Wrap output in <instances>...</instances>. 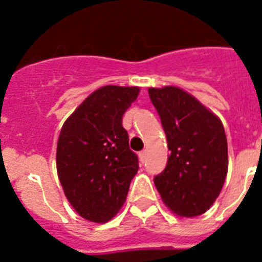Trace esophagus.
I'll return each instance as SVG.
<instances>
[{"label":"esophagus","mask_w":262,"mask_h":262,"mask_svg":"<svg viewBox=\"0 0 262 262\" xmlns=\"http://www.w3.org/2000/svg\"><path fill=\"white\" fill-rule=\"evenodd\" d=\"M145 157H147V154H145V151H142L140 154H139V160H140V163H144L145 161Z\"/></svg>","instance_id":"esophagus-1"}]
</instances>
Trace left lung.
Returning <instances> with one entry per match:
<instances>
[{
	"label": "left lung",
	"instance_id": "left-lung-1",
	"mask_svg": "<svg viewBox=\"0 0 262 262\" xmlns=\"http://www.w3.org/2000/svg\"><path fill=\"white\" fill-rule=\"evenodd\" d=\"M163 124L170 155L155 177L163 202L174 214H205L221 194L228 170V147L222 120L177 86L148 88Z\"/></svg>",
	"mask_w": 262,
	"mask_h": 262
}]
</instances>
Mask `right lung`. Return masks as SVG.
I'll return each mask as SVG.
<instances>
[{
	"label": "right lung",
	"mask_w": 262,
	"mask_h": 262,
	"mask_svg": "<svg viewBox=\"0 0 262 262\" xmlns=\"http://www.w3.org/2000/svg\"><path fill=\"white\" fill-rule=\"evenodd\" d=\"M139 92L138 86L99 88L62 124L57 176L67 200L86 221L105 223L117 215L138 173L122 117Z\"/></svg>",
	"instance_id": "1"
}]
</instances>
